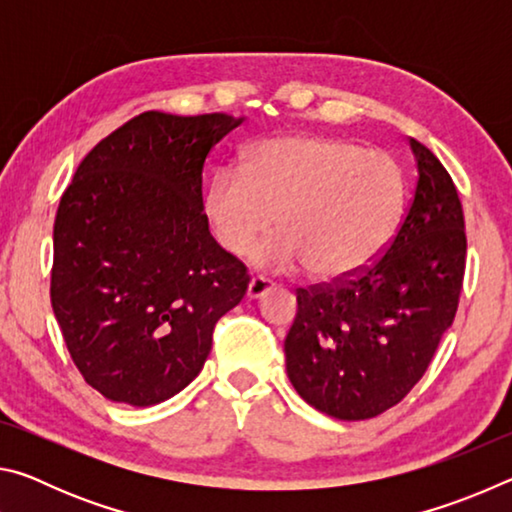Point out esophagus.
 I'll return each instance as SVG.
<instances>
[{
  "label": "esophagus",
  "mask_w": 512,
  "mask_h": 512,
  "mask_svg": "<svg viewBox=\"0 0 512 512\" xmlns=\"http://www.w3.org/2000/svg\"><path fill=\"white\" fill-rule=\"evenodd\" d=\"M268 289H273V282L264 275H255V277H250L246 293H248V298H262Z\"/></svg>",
  "instance_id": "1"
}]
</instances>
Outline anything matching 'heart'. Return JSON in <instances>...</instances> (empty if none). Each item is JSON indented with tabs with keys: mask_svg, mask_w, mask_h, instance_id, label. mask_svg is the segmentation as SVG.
Here are the masks:
<instances>
[{
	"mask_svg": "<svg viewBox=\"0 0 512 512\" xmlns=\"http://www.w3.org/2000/svg\"><path fill=\"white\" fill-rule=\"evenodd\" d=\"M404 173L391 155L325 135H280L248 146L241 169L207 180L203 212L225 253L241 257L273 223L255 262L307 266L318 280L361 273L391 244L404 212Z\"/></svg>",
	"mask_w": 512,
	"mask_h": 512,
	"instance_id": "1",
	"label": "heart"
}]
</instances>
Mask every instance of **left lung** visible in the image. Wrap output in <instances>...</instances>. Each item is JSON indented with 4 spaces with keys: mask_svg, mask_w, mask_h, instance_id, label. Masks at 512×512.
Listing matches in <instances>:
<instances>
[{
    "mask_svg": "<svg viewBox=\"0 0 512 512\" xmlns=\"http://www.w3.org/2000/svg\"><path fill=\"white\" fill-rule=\"evenodd\" d=\"M411 149L418 183L384 253L357 275L296 291L287 375L302 400L339 420H368L400 404L461 298L467 239L454 180L413 137Z\"/></svg>",
    "mask_w": 512,
    "mask_h": 512,
    "instance_id": "obj_1",
    "label": "left lung"
}]
</instances>
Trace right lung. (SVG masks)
Listing matches in <instances>:
<instances>
[{
    "instance_id": "right-lung-1",
    "label": "right lung",
    "mask_w": 512,
    "mask_h": 512,
    "mask_svg": "<svg viewBox=\"0 0 512 512\" xmlns=\"http://www.w3.org/2000/svg\"><path fill=\"white\" fill-rule=\"evenodd\" d=\"M244 119L149 110L81 160L54 223L51 307L76 368L112 402L151 406L201 372L250 275L210 235L203 164Z\"/></svg>"
}]
</instances>
